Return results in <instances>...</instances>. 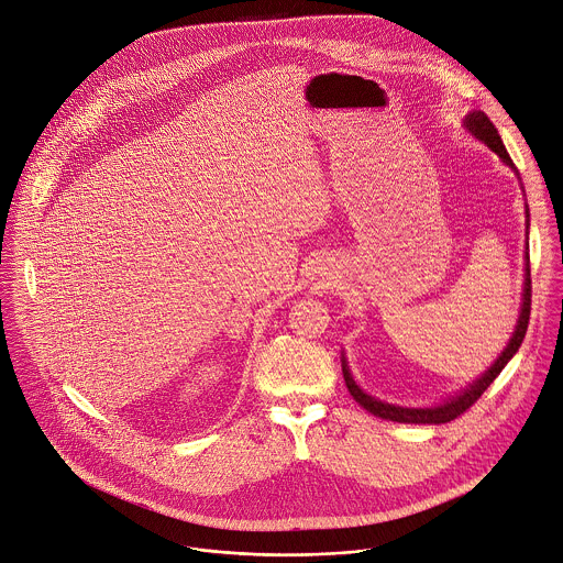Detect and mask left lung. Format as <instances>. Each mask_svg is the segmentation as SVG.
<instances>
[{"label": "left lung", "mask_w": 563, "mask_h": 563, "mask_svg": "<svg viewBox=\"0 0 563 563\" xmlns=\"http://www.w3.org/2000/svg\"><path fill=\"white\" fill-rule=\"evenodd\" d=\"M465 128L476 136L481 139L483 143H487V147H492L500 158L503 163H507L511 169L514 167V161L511 156L507 154L503 141H500V134L498 130L494 128V123L489 121V117L481 111H474V113L465 117ZM529 218V216H527ZM529 228V222H527ZM529 258V256H527ZM525 302H522V311H520V318H518V327H516V333L514 338L509 339L507 347L503 350V354L496 358V363L478 378L474 380L467 389H463L459 396L450 398L449 402L440 405V407H433V409H407V407H394V405H387V402H380L367 394H363L350 372H347V365L345 361H341V369H343V380H345V387L350 391V396L369 413H374L376 418H383V420H391V422H405V424H446L450 420L459 418L461 413H465L481 396L483 391L494 383V378L503 372V367L509 363V358L518 352L522 339L527 335V329H529V316H531V269L527 265V274H525Z\"/></svg>", "instance_id": "8db88e82"}]
</instances>
